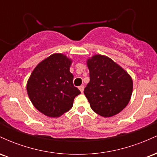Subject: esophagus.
I'll list each match as a JSON object with an SVG mask.
<instances>
[{
    "label": "esophagus",
    "mask_w": 157,
    "mask_h": 157,
    "mask_svg": "<svg viewBox=\"0 0 157 157\" xmlns=\"http://www.w3.org/2000/svg\"><path fill=\"white\" fill-rule=\"evenodd\" d=\"M79 90H80L81 93L83 92V90H84V86H80V87H79Z\"/></svg>",
    "instance_id": "1"
}]
</instances>
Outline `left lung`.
<instances>
[{
	"label": "left lung",
	"mask_w": 157,
	"mask_h": 157,
	"mask_svg": "<svg viewBox=\"0 0 157 157\" xmlns=\"http://www.w3.org/2000/svg\"><path fill=\"white\" fill-rule=\"evenodd\" d=\"M90 82L84 94L91 109L103 117L117 114L128 104L133 91L131 75L112 59L94 55L86 60Z\"/></svg>",
	"instance_id": "left-lung-1"
}]
</instances>
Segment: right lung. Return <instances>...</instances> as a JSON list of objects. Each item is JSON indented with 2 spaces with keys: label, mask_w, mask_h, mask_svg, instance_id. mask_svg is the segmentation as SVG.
<instances>
[{
  "label": "right lung",
  "mask_w": 157,
  "mask_h": 157,
  "mask_svg": "<svg viewBox=\"0 0 157 157\" xmlns=\"http://www.w3.org/2000/svg\"><path fill=\"white\" fill-rule=\"evenodd\" d=\"M72 59L52 54L36 66L29 77L26 91L32 105L49 117H59L72 108L80 91L73 85L70 72Z\"/></svg>",
  "instance_id": "right-lung-1"
}]
</instances>
